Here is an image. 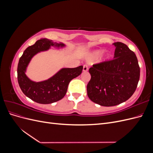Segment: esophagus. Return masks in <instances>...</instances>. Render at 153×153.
Masks as SVG:
<instances>
[{
	"mask_svg": "<svg viewBox=\"0 0 153 153\" xmlns=\"http://www.w3.org/2000/svg\"><path fill=\"white\" fill-rule=\"evenodd\" d=\"M88 71V66L87 65H84L83 66V71L86 72Z\"/></svg>",
	"mask_w": 153,
	"mask_h": 153,
	"instance_id": "34e87169",
	"label": "esophagus"
}]
</instances>
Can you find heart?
Segmentation results:
<instances>
[{"label":"heart","mask_w":153,"mask_h":153,"mask_svg":"<svg viewBox=\"0 0 153 153\" xmlns=\"http://www.w3.org/2000/svg\"><path fill=\"white\" fill-rule=\"evenodd\" d=\"M103 50H96L94 51L93 52H92L89 54V60H92V59H94L97 57H98L99 56L103 53Z\"/></svg>","instance_id":"obj_1"}]
</instances>
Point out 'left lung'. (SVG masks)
Returning a JSON list of instances; mask_svg holds the SVG:
<instances>
[{"label":"left lung","instance_id":"1","mask_svg":"<svg viewBox=\"0 0 153 153\" xmlns=\"http://www.w3.org/2000/svg\"><path fill=\"white\" fill-rule=\"evenodd\" d=\"M115 47L112 60L92 65L91 78L87 85L89 99L104 106L128 100L135 92L140 78V67L135 53L121 42Z\"/></svg>","mask_w":153,"mask_h":153}]
</instances>
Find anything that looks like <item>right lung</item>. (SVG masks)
I'll return each instance as SVG.
<instances>
[{
	"instance_id": "obj_1",
	"label": "right lung",
	"mask_w": 153,
	"mask_h": 153,
	"mask_svg": "<svg viewBox=\"0 0 153 153\" xmlns=\"http://www.w3.org/2000/svg\"><path fill=\"white\" fill-rule=\"evenodd\" d=\"M51 46L63 47L65 45L57 43L46 38L38 40L34 45L27 48L20 58L17 68L18 84L24 94L36 103L50 104L62 99L66 95L70 81L79 76L83 66L74 68H62L49 79L35 82L25 75L26 68L32 57L41 51L48 50Z\"/></svg>"
}]
</instances>
